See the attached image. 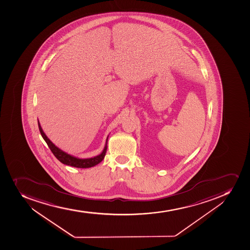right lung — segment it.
<instances>
[{"label": "right lung", "mask_w": 250, "mask_h": 250, "mask_svg": "<svg viewBox=\"0 0 250 250\" xmlns=\"http://www.w3.org/2000/svg\"><path fill=\"white\" fill-rule=\"evenodd\" d=\"M38 124H39V131L41 133L42 137L43 138L44 141L46 142V144L48 146L49 148L51 149V152L56 157L58 160L61 162L62 164L65 165L71 166L77 168H89L95 167L99 163H101V161L103 160L104 156H105L106 151H107V143H108V138L106 139L105 146L104 148L103 151L101 152V154L99 155L95 156L93 158H76L75 156L71 155V154H67L66 152L63 151L62 149H60L59 147L56 146L51 140L49 139L46 137V134L44 133L40 123L38 121Z\"/></svg>", "instance_id": "1"}]
</instances>
